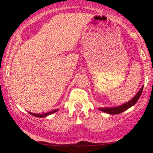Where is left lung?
Here are the masks:
<instances>
[{
  "label": "left lung",
  "instance_id": "8db88e82",
  "mask_svg": "<svg viewBox=\"0 0 153 153\" xmlns=\"http://www.w3.org/2000/svg\"><path fill=\"white\" fill-rule=\"evenodd\" d=\"M143 89V86H142V87L141 88V89L138 91V93L134 96L133 98H132V99H131L129 101H128L127 103H125V104H123V105L116 106V107L99 108V109L100 110L103 111V112H106V113L111 114V115H117V114L121 113V112H124L125 110H126V109H129V108H130L131 106H132L136 104V102L138 101L140 97H141Z\"/></svg>",
  "mask_w": 153,
  "mask_h": 153
}]
</instances>
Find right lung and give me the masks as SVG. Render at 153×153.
<instances>
[{"instance_id":"add662e5","label":"right lung","mask_w":153,"mask_h":153,"mask_svg":"<svg viewBox=\"0 0 153 153\" xmlns=\"http://www.w3.org/2000/svg\"><path fill=\"white\" fill-rule=\"evenodd\" d=\"M58 109H55V110H53V111H51V112H47V113H44V114H37V113H32V112H29V114H31L32 115H33V116L35 117H38V118H44V117H47V115H51V114L54 113V112H57Z\"/></svg>"}]
</instances>
